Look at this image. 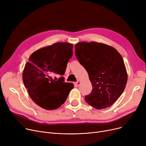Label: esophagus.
I'll use <instances>...</instances> for the list:
<instances>
[{
	"mask_svg": "<svg viewBox=\"0 0 146 146\" xmlns=\"http://www.w3.org/2000/svg\"><path fill=\"white\" fill-rule=\"evenodd\" d=\"M75 85H76V86H80V81H78L77 82H76L75 83Z\"/></svg>",
	"mask_w": 146,
	"mask_h": 146,
	"instance_id": "esophagus-1",
	"label": "esophagus"
}]
</instances>
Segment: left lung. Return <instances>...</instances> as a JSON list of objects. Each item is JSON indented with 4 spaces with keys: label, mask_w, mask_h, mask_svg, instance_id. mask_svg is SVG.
Wrapping results in <instances>:
<instances>
[{
    "label": "left lung",
    "mask_w": 146,
    "mask_h": 146,
    "mask_svg": "<svg viewBox=\"0 0 146 146\" xmlns=\"http://www.w3.org/2000/svg\"><path fill=\"white\" fill-rule=\"evenodd\" d=\"M75 54L88 73L92 85L86 102L97 110L111 106L123 92L128 75L123 58L112 46L104 43L80 42Z\"/></svg>",
    "instance_id": "8db88e82"
}]
</instances>
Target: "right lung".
Wrapping results in <instances>:
<instances>
[{
	"label": "right lung",
	"instance_id": "right-lung-1",
	"mask_svg": "<svg viewBox=\"0 0 146 146\" xmlns=\"http://www.w3.org/2000/svg\"><path fill=\"white\" fill-rule=\"evenodd\" d=\"M73 44L58 42L34 51L25 64L22 80L32 100L42 108H58L66 101L73 88L64 78L53 80L51 75H63L73 55Z\"/></svg>",
	"mask_w": 146,
	"mask_h": 146
}]
</instances>
